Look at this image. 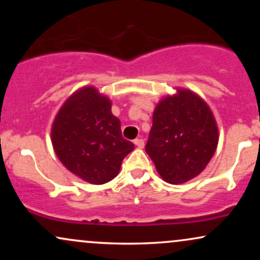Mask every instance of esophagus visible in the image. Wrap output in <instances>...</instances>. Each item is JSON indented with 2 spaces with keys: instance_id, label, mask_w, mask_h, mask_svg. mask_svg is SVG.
I'll return each mask as SVG.
<instances>
[{
  "instance_id": "1",
  "label": "esophagus",
  "mask_w": 260,
  "mask_h": 260,
  "mask_svg": "<svg viewBox=\"0 0 260 260\" xmlns=\"http://www.w3.org/2000/svg\"><path fill=\"white\" fill-rule=\"evenodd\" d=\"M134 144H136L139 149H143V148H144V140H143L142 138L136 139V140H134Z\"/></svg>"
}]
</instances>
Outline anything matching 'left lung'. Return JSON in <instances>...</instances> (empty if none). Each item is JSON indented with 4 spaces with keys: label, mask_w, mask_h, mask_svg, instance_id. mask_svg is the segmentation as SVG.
I'll use <instances>...</instances> for the list:
<instances>
[{
    "label": "left lung",
    "mask_w": 260,
    "mask_h": 260,
    "mask_svg": "<svg viewBox=\"0 0 260 260\" xmlns=\"http://www.w3.org/2000/svg\"><path fill=\"white\" fill-rule=\"evenodd\" d=\"M217 142V124L208 104L178 88L155 107L145 151L164 181L184 183L205 169Z\"/></svg>",
    "instance_id": "left-lung-1"
}]
</instances>
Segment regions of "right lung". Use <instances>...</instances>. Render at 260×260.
Wrapping results in <instances>:
<instances>
[{"label":"right lung","instance_id":"add662e5","mask_svg":"<svg viewBox=\"0 0 260 260\" xmlns=\"http://www.w3.org/2000/svg\"><path fill=\"white\" fill-rule=\"evenodd\" d=\"M51 142L64 168L92 184L113 180L134 149L122 137L111 101L94 86H83L64 101L52 123Z\"/></svg>","mask_w":260,"mask_h":260}]
</instances>
